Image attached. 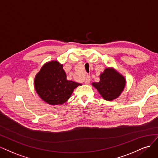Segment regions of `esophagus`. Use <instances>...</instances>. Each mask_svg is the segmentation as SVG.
<instances>
[{
	"instance_id": "obj_1",
	"label": "esophagus",
	"mask_w": 158,
	"mask_h": 158,
	"mask_svg": "<svg viewBox=\"0 0 158 158\" xmlns=\"http://www.w3.org/2000/svg\"><path fill=\"white\" fill-rule=\"evenodd\" d=\"M90 82V76H86V78H85V83L86 85H88L89 84Z\"/></svg>"
}]
</instances>
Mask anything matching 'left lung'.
I'll return each mask as SVG.
<instances>
[{"label": "left lung", "instance_id": "8db88e82", "mask_svg": "<svg viewBox=\"0 0 158 158\" xmlns=\"http://www.w3.org/2000/svg\"><path fill=\"white\" fill-rule=\"evenodd\" d=\"M124 76L114 68H107L100 75V81L93 83L92 85L97 89L104 100L112 101L118 98L126 86Z\"/></svg>", "mask_w": 158, "mask_h": 158}]
</instances>
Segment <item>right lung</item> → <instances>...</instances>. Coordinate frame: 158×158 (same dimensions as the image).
I'll return each mask as SVG.
<instances>
[{
  "label": "right lung",
  "mask_w": 158,
  "mask_h": 158,
  "mask_svg": "<svg viewBox=\"0 0 158 158\" xmlns=\"http://www.w3.org/2000/svg\"><path fill=\"white\" fill-rule=\"evenodd\" d=\"M63 64L57 60L44 64L36 74L35 89L39 97L49 105H62L71 97L75 88L81 84L68 81Z\"/></svg>",
  "instance_id": "right-lung-1"
}]
</instances>
